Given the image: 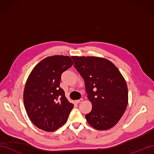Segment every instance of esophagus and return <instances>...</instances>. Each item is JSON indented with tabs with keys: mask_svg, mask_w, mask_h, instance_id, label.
<instances>
[{
	"mask_svg": "<svg viewBox=\"0 0 154 154\" xmlns=\"http://www.w3.org/2000/svg\"><path fill=\"white\" fill-rule=\"evenodd\" d=\"M82 101H83V99H79V100H75V103L78 104V103H82Z\"/></svg>",
	"mask_w": 154,
	"mask_h": 154,
	"instance_id": "34e87169",
	"label": "esophagus"
}]
</instances>
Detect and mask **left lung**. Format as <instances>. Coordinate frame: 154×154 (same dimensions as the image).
<instances>
[{"label": "left lung", "instance_id": "8db88e82", "mask_svg": "<svg viewBox=\"0 0 154 154\" xmlns=\"http://www.w3.org/2000/svg\"><path fill=\"white\" fill-rule=\"evenodd\" d=\"M74 67L83 78L92 110L87 122L98 130L116 125L125 112L128 87L122 74L112 62L97 57L72 56Z\"/></svg>", "mask_w": 154, "mask_h": 154}]
</instances>
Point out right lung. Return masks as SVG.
Returning <instances> with one entry per match:
<instances>
[{
  "mask_svg": "<svg viewBox=\"0 0 154 154\" xmlns=\"http://www.w3.org/2000/svg\"><path fill=\"white\" fill-rule=\"evenodd\" d=\"M73 64L70 57L44 59L29 75L24 91L26 110L34 125L46 132L63 126L73 108L60 87L61 74Z\"/></svg>",
  "mask_w": 154,
  "mask_h": 154,
  "instance_id": "right-lung-1",
  "label": "right lung"
}]
</instances>
